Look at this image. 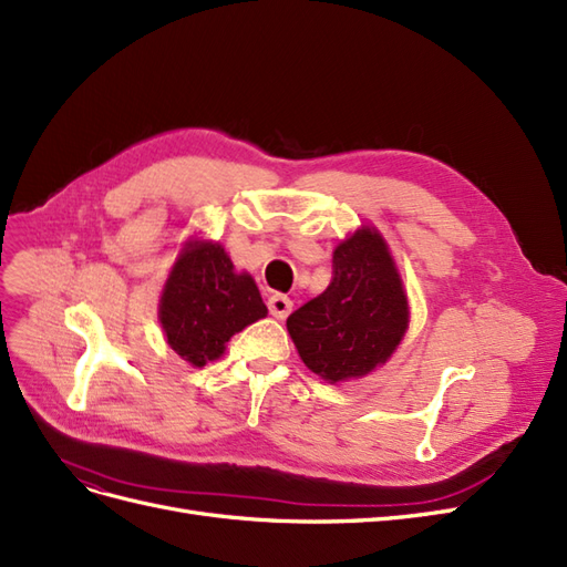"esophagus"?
<instances>
[{
	"label": "esophagus",
	"mask_w": 567,
	"mask_h": 567,
	"mask_svg": "<svg viewBox=\"0 0 567 567\" xmlns=\"http://www.w3.org/2000/svg\"><path fill=\"white\" fill-rule=\"evenodd\" d=\"M267 307H269L271 317L286 319V317L290 315V310H293V300H290V298H288V296H284V293H269V298H267Z\"/></svg>",
	"instance_id": "1"
}]
</instances>
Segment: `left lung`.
<instances>
[{
    "mask_svg": "<svg viewBox=\"0 0 567 567\" xmlns=\"http://www.w3.org/2000/svg\"><path fill=\"white\" fill-rule=\"evenodd\" d=\"M307 369L329 383L367 375L409 326L402 279L379 231L362 227L333 252L329 288L286 319Z\"/></svg>",
    "mask_w": 567,
    "mask_h": 567,
    "instance_id": "left-lung-1",
    "label": "left lung"
}]
</instances>
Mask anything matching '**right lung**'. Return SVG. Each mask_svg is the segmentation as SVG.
<instances>
[{"label":"right lung","mask_w":567,"mask_h":567,"mask_svg":"<svg viewBox=\"0 0 567 567\" xmlns=\"http://www.w3.org/2000/svg\"><path fill=\"white\" fill-rule=\"evenodd\" d=\"M267 317L248 274H236L219 244H188L161 298V323L169 348L188 364L205 367L225 352L229 338Z\"/></svg>","instance_id":"obj_1"}]
</instances>
